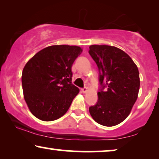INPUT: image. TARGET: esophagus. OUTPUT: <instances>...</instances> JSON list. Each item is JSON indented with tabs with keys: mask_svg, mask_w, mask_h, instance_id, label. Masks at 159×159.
<instances>
[{
	"mask_svg": "<svg viewBox=\"0 0 159 159\" xmlns=\"http://www.w3.org/2000/svg\"><path fill=\"white\" fill-rule=\"evenodd\" d=\"M88 91V87H85V88L82 89V92L83 93H86Z\"/></svg>",
	"mask_w": 159,
	"mask_h": 159,
	"instance_id": "34e87169",
	"label": "esophagus"
}]
</instances>
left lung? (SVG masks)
<instances>
[{"label":"left lung","mask_w":159,"mask_h":159,"mask_svg":"<svg viewBox=\"0 0 159 159\" xmlns=\"http://www.w3.org/2000/svg\"><path fill=\"white\" fill-rule=\"evenodd\" d=\"M89 53L98 67L101 90L98 101L89 108L100 125L113 127L129 116L138 96L140 75L137 65L122 50L111 45H92ZM105 83L108 90L103 91Z\"/></svg>","instance_id":"obj_1"}]
</instances>
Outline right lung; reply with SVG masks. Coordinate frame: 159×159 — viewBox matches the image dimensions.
Listing matches in <instances>:
<instances>
[{
    "mask_svg": "<svg viewBox=\"0 0 159 159\" xmlns=\"http://www.w3.org/2000/svg\"><path fill=\"white\" fill-rule=\"evenodd\" d=\"M82 52L76 45H51L25 64L21 75L24 98L37 118L56 120L68 111L80 92L71 84V66Z\"/></svg>",
    "mask_w": 159,
    "mask_h": 159,
    "instance_id": "obj_1",
    "label": "right lung"
}]
</instances>
